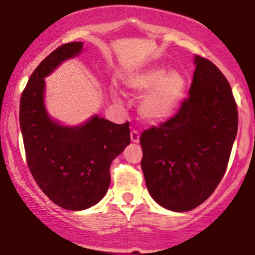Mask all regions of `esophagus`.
<instances>
[{
    "label": "esophagus",
    "mask_w": 255,
    "mask_h": 255,
    "mask_svg": "<svg viewBox=\"0 0 255 255\" xmlns=\"http://www.w3.org/2000/svg\"><path fill=\"white\" fill-rule=\"evenodd\" d=\"M130 140H132L133 143L139 142V133H138V130L133 129L132 132H130Z\"/></svg>",
    "instance_id": "obj_1"
}]
</instances>
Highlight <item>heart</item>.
<instances>
[{
	"instance_id": "1",
	"label": "heart",
	"mask_w": 255,
	"mask_h": 255,
	"mask_svg": "<svg viewBox=\"0 0 255 255\" xmlns=\"http://www.w3.org/2000/svg\"><path fill=\"white\" fill-rule=\"evenodd\" d=\"M125 86L133 96L144 93L138 101V115L144 122L155 125L167 121L177 110L184 95L185 78L178 71L148 67L128 76ZM112 96L118 100L117 91H112Z\"/></svg>"
}]
</instances>
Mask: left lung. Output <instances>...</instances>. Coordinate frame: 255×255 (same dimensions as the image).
I'll list each match as a JSON object with an SVG mask.
<instances>
[{
  "instance_id": "1",
  "label": "left lung",
  "mask_w": 255,
  "mask_h": 255,
  "mask_svg": "<svg viewBox=\"0 0 255 255\" xmlns=\"http://www.w3.org/2000/svg\"><path fill=\"white\" fill-rule=\"evenodd\" d=\"M189 97L177 115L139 138L150 197L163 208L188 212L212 196L226 173L238 130L232 88L214 63L194 56Z\"/></svg>"
}]
</instances>
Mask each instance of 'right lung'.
Returning <instances> with one entry per match:
<instances>
[{
    "label": "right lung",
    "instance_id": "1",
    "mask_svg": "<svg viewBox=\"0 0 255 255\" xmlns=\"http://www.w3.org/2000/svg\"><path fill=\"white\" fill-rule=\"evenodd\" d=\"M83 42L58 47L33 71L19 102L27 164L42 192L67 211H83L107 193L112 160L130 143L129 123L98 115L76 126L52 118L44 105L46 82L65 61L80 56Z\"/></svg>",
    "mask_w": 255,
    "mask_h": 255
}]
</instances>
